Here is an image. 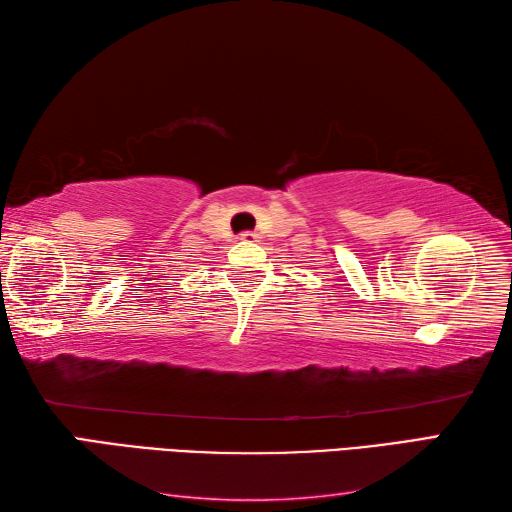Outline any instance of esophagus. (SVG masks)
Listing matches in <instances>:
<instances>
[{
  "label": "esophagus",
  "instance_id": "obj_1",
  "mask_svg": "<svg viewBox=\"0 0 512 512\" xmlns=\"http://www.w3.org/2000/svg\"><path fill=\"white\" fill-rule=\"evenodd\" d=\"M237 239H242L244 244H253V242H257V233H253V231H244V233L239 235Z\"/></svg>",
  "mask_w": 512,
  "mask_h": 512
}]
</instances>
